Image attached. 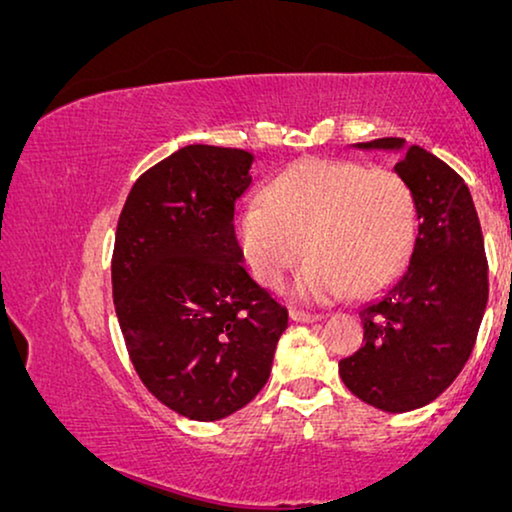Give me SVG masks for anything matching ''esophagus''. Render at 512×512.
Returning <instances> with one entry per match:
<instances>
[{
    "label": "esophagus",
    "instance_id": "esophagus-1",
    "mask_svg": "<svg viewBox=\"0 0 512 512\" xmlns=\"http://www.w3.org/2000/svg\"><path fill=\"white\" fill-rule=\"evenodd\" d=\"M292 322H301V325H308V322H320L322 315L308 313V311H290Z\"/></svg>",
    "mask_w": 512,
    "mask_h": 512
}]
</instances>
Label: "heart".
<instances>
[{
	"label": "heart",
	"instance_id": "b5f03b06",
	"mask_svg": "<svg viewBox=\"0 0 512 512\" xmlns=\"http://www.w3.org/2000/svg\"><path fill=\"white\" fill-rule=\"evenodd\" d=\"M417 232L415 197L392 169L313 157L283 171L236 218L243 257L262 287L278 290L299 257V299L327 304L376 292L397 276Z\"/></svg>",
	"mask_w": 512,
	"mask_h": 512
}]
</instances>
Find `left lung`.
Listing matches in <instances>:
<instances>
[{"instance_id": "8db88e82", "label": "left lung", "mask_w": 512, "mask_h": 512, "mask_svg": "<svg viewBox=\"0 0 512 512\" xmlns=\"http://www.w3.org/2000/svg\"><path fill=\"white\" fill-rule=\"evenodd\" d=\"M399 153L394 171L415 197L417 232L401 273L359 311L364 348L338 362L355 397L385 413H408L452 385L487 308L485 241L464 178L403 139L355 143Z\"/></svg>"}]
</instances>
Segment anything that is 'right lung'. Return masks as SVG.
Listing matches in <instances>:
<instances>
[{
  "mask_svg": "<svg viewBox=\"0 0 512 512\" xmlns=\"http://www.w3.org/2000/svg\"><path fill=\"white\" fill-rule=\"evenodd\" d=\"M255 155L185 146L148 169L122 208L113 304L143 385L178 415L215 422L266 385L287 308L243 269L234 206Z\"/></svg>",
  "mask_w": 512,
  "mask_h": 512,
  "instance_id": "right-lung-1",
  "label": "right lung"
}]
</instances>
